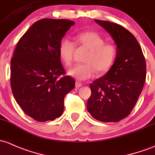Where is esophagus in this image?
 Here are the masks:
<instances>
[{
	"instance_id": "1",
	"label": "esophagus",
	"mask_w": 155,
	"mask_h": 155,
	"mask_svg": "<svg viewBox=\"0 0 155 155\" xmlns=\"http://www.w3.org/2000/svg\"><path fill=\"white\" fill-rule=\"evenodd\" d=\"M75 87H76V88H79V87H82V84H81V83H80V82H78V81H76Z\"/></svg>"
}]
</instances>
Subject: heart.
Returning <instances> with one entry per match:
<instances>
[{
    "mask_svg": "<svg viewBox=\"0 0 155 155\" xmlns=\"http://www.w3.org/2000/svg\"><path fill=\"white\" fill-rule=\"evenodd\" d=\"M76 42L81 47L89 50L85 59V64H77L70 68L68 74L79 81L93 78L95 71L103 74L113 66L117 56V46L114 42H107L97 32L87 31L76 36ZM75 43L69 39H63L59 46V54L62 61L70 66L73 61Z\"/></svg>",
    "mask_w": 155,
    "mask_h": 155,
    "instance_id": "1",
    "label": "heart"
}]
</instances>
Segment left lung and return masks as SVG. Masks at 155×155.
<instances>
[{"label": "left lung", "mask_w": 155, "mask_h": 155, "mask_svg": "<svg viewBox=\"0 0 155 155\" xmlns=\"http://www.w3.org/2000/svg\"><path fill=\"white\" fill-rule=\"evenodd\" d=\"M95 21L111 35L118 52L108 72L89 84L87 110L98 121L117 122L130 114L140 97L146 81V60L130 32L107 21Z\"/></svg>", "instance_id": "obj_1"}]
</instances>
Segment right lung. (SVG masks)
<instances>
[{"label":"right lung","mask_w":155,"mask_h":155,"mask_svg":"<svg viewBox=\"0 0 155 155\" xmlns=\"http://www.w3.org/2000/svg\"><path fill=\"white\" fill-rule=\"evenodd\" d=\"M74 22L43 18L17 43L11 59L12 94L25 114L38 122L54 120L64 109V98L75 81L62 66L59 46Z\"/></svg>","instance_id":"obj_1"}]
</instances>
